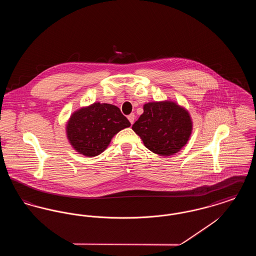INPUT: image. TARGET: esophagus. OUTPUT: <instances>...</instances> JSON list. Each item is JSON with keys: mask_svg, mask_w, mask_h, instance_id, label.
Here are the masks:
<instances>
[{"mask_svg": "<svg viewBox=\"0 0 256 256\" xmlns=\"http://www.w3.org/2000/svg\"><path fill=\"white\" fill-rule=\"evenodd\" d=\"M128 121L130 122V124H132L134 122V120H135V115H134V114L128 115Z\"/></svg>", "mask_w": 256, "mask_h": 256, "instance_id": "esophagus-1", "label": "esophagus"}]
</instances>
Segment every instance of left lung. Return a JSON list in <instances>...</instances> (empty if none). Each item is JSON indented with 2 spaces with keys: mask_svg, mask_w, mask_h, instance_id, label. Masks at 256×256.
Instances as JSON below:
<instances>
[{
  "mask_svg": "<svg viewBox=\"0 0 256 256\" xmlns=\"http://www.w3.org/2000/svg\"><path fill=\"white\" fill-rule=\"evenodd\" d=\"M143 110L132 130L150 150L170 156L187 144L193 130L188 110L172 100L150 102Z\"/></svg>",
  "mask_w": 256,
  "mask_h": 256,
  "instance_id": "8db88e82",
  "label": "left lung"
}]
</instances>
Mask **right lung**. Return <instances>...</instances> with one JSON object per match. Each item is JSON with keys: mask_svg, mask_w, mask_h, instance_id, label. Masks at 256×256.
<instances>
[{"mask_svg": "<svg viewBox=\"0 0 256 256\" xmlns=\"http://www.w3.org/2000/svg\"><path fill=\"white\" fill-rule=\"evenodd\" d=\"M128 126L130 122L116 106L94 102L74 112L66 134L76 152L93 158L108 146L115 134Z\"/></svg>", "mask_w": 256, "mask_h": 256, "instance_id": "right-lung-1", "label": "right lung"}]
</instances>
